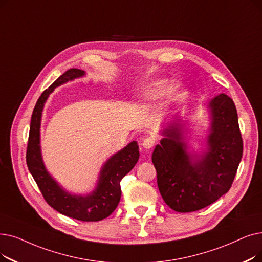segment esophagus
<instances>
[{
    "instance_id": "obj_1",
    "label": "esophagus",
    "mask_w": 262,
    "mask_h": 262,
    "mask_svg": "<svg viewBox=\"0 0 262 262\" xmlns=\"http://www.w3.org/2000/svg\"><path fill=\"white\" fill-rule=\"evenodd\" d=\"M154 145H155V140L153 138L147 137L142 141V146L145 147V149H152Z\"/></svg>"
}]
</instances>
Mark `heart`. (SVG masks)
Here are the masks:
<instances>
[{
    "mask_svg": "<svg viewBox=\"0 0 262 262\" xmlns=\"http://www.w3.org/2000/svg\"><path fill=\"white\" fill-rule=\"evenodd\" d=\"M181 90L182 85L180 83L169 88V82L167 80H165V79H158V80H154L143 88L138 100L141 104L152 103V101L161 98L166 93L167 90L168 91L167 93L168 97L170 99H173L180 94Z\"/></svg>",
    "mask_w": 262,
    "mask_h": 262,
    "instance_id": "b5f03b06",
    "label": "heart"
}]
</instances>
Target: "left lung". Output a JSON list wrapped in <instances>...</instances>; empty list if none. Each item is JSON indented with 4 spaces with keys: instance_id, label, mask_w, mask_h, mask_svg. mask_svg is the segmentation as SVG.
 Wrapping results in <instances>:
<instances>
[{
    "instance_id": "1",
    "label": "left lung",
    "mask_w": 262,
    "mask_h": 262,
    "mask_svg": "<svg viewBox=\"0 0 262 262\" xmlns=\"http://www.w3.org/2000/svg\"><path fill=\"white\" fill-rule=\"evenodd\" d=\"M202 106L207 109L209 125L201 149L188 142V120L176 115L162 126L163 138L152 154L159 192L167 206L181 213L206 208L226 194L242 158L243 142L233 100L222 93Z\"/></svg>"
}]
</instances>
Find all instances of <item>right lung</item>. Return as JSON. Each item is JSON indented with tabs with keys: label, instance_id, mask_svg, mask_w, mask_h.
<instances>
[{
	"label": "right lung",
	"instance_id": "1",
	"mask_svg": "<svg viewBox=\"0 0 262 262\" xmlns=\"http://www.w3.org/2000/svg\"><path fill=\"white\" fill-rule=\"evenodd\" d=\"M84 76V71L72 68L56 79L38 98L31 118L27 165L51 208L78 221L98 222L108 217L118 207L121 199L120 182L137 164L140 156L137 141L129 142L107 159L100 168L93 190L86 194H76L67 190L51 176L43 163L40 145L42 111L50 94L55 88Z\"/></svg>",
	"mask_w": 262,
	"mask_h": 262
}]
</instances>
